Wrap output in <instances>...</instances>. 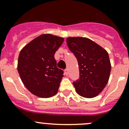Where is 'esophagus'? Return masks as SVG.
<instances>
[{"label":"esophagus","instance_id":"obj_1","mask_svg":"<svg viewBox=\"0 0 129 129\" xmlns=\"http://www.w3.org/2000/svg\"><path fill=\"white\" fill-rule=\"evenodd\" d=\"M64 72H65V74H66V75H68V69H65Z\"/></svg>","mask_w":129,"mask_h":129}]
</instances>
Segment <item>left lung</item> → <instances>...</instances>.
Wrapping results in <instances>:
<instances>
[{
    "instance_id": "obj_1",
    "label": "left lung",
    "mask_w": 129,
    "mask_h": 129,
    "mask_svg": "<svg viewBox=\"0 0 129 129\" xmlns=\"http://www.w3.org/2000/svg\"><path fill=\"white\" fill-rule=\"evenodd\" d=\"M66 41L79 64L80 77L73 82L76 92L85 98L96 97L106 86L110 77L111 64L108 52L85 37H68Z\"/></svg>"
}]
</instances>
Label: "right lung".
<instances>
[{
  "label": "right lung",
  "mask_w": 129,
  "mask_h": 129,
  "mask_svg": "<svg viewBox=\"0 0 129 129\" xmlns=\"http://www.w3.org/2000/svg\"><path fill=\"white\" fill-rule=\"evenodd\" d=\"M63 38L42 34L25 45L18 58L17 70L23 84L30 92L41 98L57 93L63 72L57 67L54 54Z\"/></svg>",
  "instance_id": "1"
}]
</instances>
